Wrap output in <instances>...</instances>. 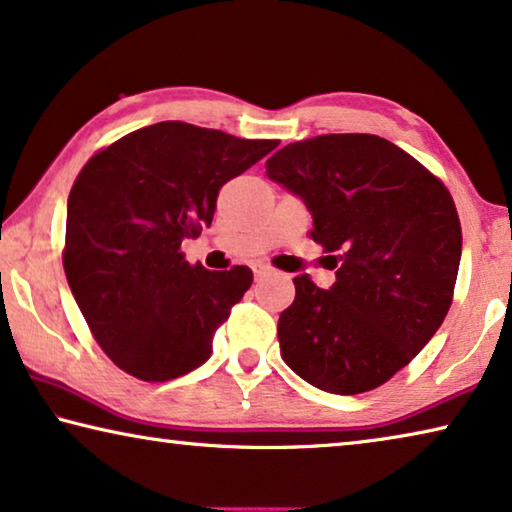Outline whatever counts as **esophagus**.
Instances as JSON below:
<instances>
[{"label":"esophagus","instance_id":"esophagus-1","mask_svg":"<svg viewBox=\"0 0 512 512\" xmlns=\"http://www.w3.org/2000/svg\"><path fill=\"white\" fill-rule=\"evenodd\" d=\"M253 273H255V280H264V278H269V275H273L275 271L271 269V266H266V264H255L253 266Z\"/></svg>","mask_w":512,"mask_h":512}]
</instances>
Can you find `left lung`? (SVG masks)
<instances>
[{
    "label": "left lung",
    "mask_w": 512,
    "mask_h": 512,
    "mask_svg": "<svg viewBox=\"0 0 512 512\" xmlns=\"http://www.w3.org/2000/svg\"><path fill=\"white\" fill-rule=\"evenodd\" d=\"M312 214V239L335 257V285L296 275L278 321L280 353L307 383L362 394L401 371L442 326L462 232L451 193L399 145L373 134H323L266 161Z\"/></svg>",
    "instance_id": "obj_1"
}]
</instances>
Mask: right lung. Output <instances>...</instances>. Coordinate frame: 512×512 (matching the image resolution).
Here are the masks:
<instances>
[{
	"instance_id": "obj_1",
	"label": "right lung",
	"mask_w": 512,
	"mask_h": 512,
	"mask_svg": "<svg viewBox=\"0 0 512 512\" xmlns=\"http://www.w3.org/2000/svg\"><path fill=\"white\" fill-rule=\"evenodd\" d=\"M278 141L166 120L81 168L68 198L63 269L95 342L148 383L198 369L216 328L253 285L248 266L207 271L182 241L212 225L218 191Z\"/></svg>"
}]
</instances>
